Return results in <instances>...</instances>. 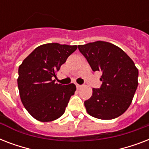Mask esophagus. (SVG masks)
<instances>
[{
  "instance_id": "obj_1",
  "label": "esophagus",
  "mask_w": 149,
  "mask_h": 149,
  "mask_svg": "<svg viewBox=\"0 0 149 149\" xmlns=\"http://www.w3.org/2000/svg\"><path fill=\"white\" fill-rule=\"evenodd\" d=\"M77 89H79L82 87V85H79V84H77Z\"/></svg>"
}]
</instances>
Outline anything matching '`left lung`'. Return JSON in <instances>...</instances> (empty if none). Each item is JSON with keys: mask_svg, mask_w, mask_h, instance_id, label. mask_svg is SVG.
<instances>
[{"mask_svg": "<svg viewBox=\"0 0 149 149\" xmlns=\"http://www.w3.org/2000/svg\"><path fill=\"white\" fill-rule=\"evenodd\" d=\"M93 72H102L100 88H93L84 102L87 113L102 120H111L124 113L132 104L138 87L139 70L132 59L118 46L97 41L78 45Z\"/></svg>", "mask_w": 149, "mask_h": 149, "instance_id": "left-lung-1", "label": "left lung"}]
</instances>
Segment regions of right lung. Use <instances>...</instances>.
Wrapping results in <instances>:
<instances>
[{
    "label": "right lung",
    "mask_w": 149,
    "mask_h": 149,
    "mask_svg": "<svg viewBox=\"0 0 149 149\" xmlns=\"http://www.w3.org/2000/svg\"><path fill=\"white\" fill-rule=\"evenodd\" d=\"M77 49V45L44 44L36 48L19 65L17 86L21 100L36 120L52 121L65 112L77 90L76 85L58 84L52 79Z\"/></svg>",
    "instance_id": "obj_1"
}]
</instances>
